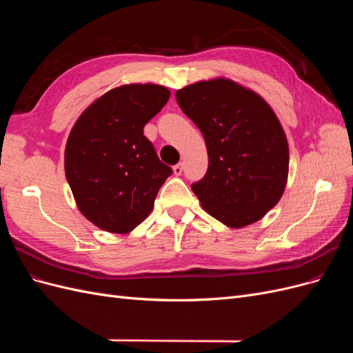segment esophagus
Masks as SVG:
<instances>
[{
  "label": "esophagus",
  "instance_id": "obj_1",
  "mask_svg": "<svg viewBox=\"0 0 353 353\" xmlns=\"http://www.w3.org/2000/svg\"><path fill=\"white\" fill-rule=\"evenodd\" d=\"M183 169H184V165H183V163H178V165H175V166L172 168L174 174H175L176 176H179L181 174H183Z\"/></svg>",
  "mask_w": 353,
  "mask_h": 353
}]
</instances>
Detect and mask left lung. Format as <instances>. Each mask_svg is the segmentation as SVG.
<instances>
[{"label": "left lung", "instance_id": "8db88e82", "mask_svg": "<svg viewBox=\"0 0 353 353\" xmlns=\"http://www.w3.org/2000/svg\"><path fill=\"white\" fill-rule=\"evenodd\" d=\"M175 95L206 141L208 172L191 185L201 208L230 228L262 219L284 193L290 162L271 105L223 77L190 83Z\"/></svg>", "mask_w": 353, "mask_h": 353}]
</instances>
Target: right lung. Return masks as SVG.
<instances>
[{
	"label": "right lung",
	"mask_w": 353,
	"mask_h": 353,
	"mask_svg": "<svg viewBox=\"0 0 353 353\" xmlns=\"http://www.w3.org/2000/svg\"><path fill=\"white\" fill-rule=\"evenodd\" d=\"M170 97L157 83H125L104 92L74 122L65 172L82 215L95 227L126 234L150 215L172 169L144 137L145 123Z\"/></svg>",
	"instance_id": "obj_1"
}]
</instances>
